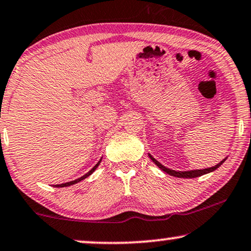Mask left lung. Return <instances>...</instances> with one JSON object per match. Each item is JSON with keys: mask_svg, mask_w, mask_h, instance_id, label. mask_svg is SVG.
I'll list each match as a JSON object with an SVG mask.
<instances>
[{"mask_svg": "<svg viewBox=\"0 0 251 251\" xmlns=\"http://www.w3.org/2000/svg\"><path fill=\"white\" fill-rule=\"evenodd\" d=\"M148 156L150 157V159H151L152 162L155 163V164H156L157 166H158V168H159L160 170H162V171L166 172V173H168V175L172 176H176V178H188V179H190V178H198V176H203V175H206V173L213 172V171H215V170L218 169L219 166L222 165L223 163L226 160V158H227V157H226V158H224V159L222 160V162L218 163V164H217V165L211 166V168H208V169H203V170H189V171H176V170H171V169L166 168V166H164L163 164H160L158 160L153 158V157H152L151 155H150V153H148Z\"/></svg>", "mask_w": 251, "mask_h": 251, "instance_id": "obj_1", "label": "left lung"}]
</instances>
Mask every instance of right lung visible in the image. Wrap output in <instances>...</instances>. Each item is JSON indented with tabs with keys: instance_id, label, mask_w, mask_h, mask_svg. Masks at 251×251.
<instances>
[{
	"instance_id": "obj_1",
	"label": "right lung",
	"mask_w": 251,
	"mask_h": 251,
	"mask_svg": "<svg viewBox=\"0 0 251 251\" xmlns=\"http://www.w3.org/2000/svg\"><path fill=\"white\" fill-rule=\"evenodd\" d=\"M101 160H102V158H101V159H100V160H99V162H98V163H96V165L94 166V168H93V169H92V170H91V171H89V172H87V173H86V175H83L82 176H80V178H78V179L73 180V181H70V182H65V183H61V185H56V187H69V186H72V185H75V183H76V182L81 181V180H83V179H86V178H87V176H91V175H92V173H93V172H94L96 169H98V166L100 165V163H101Z\"/></svg>"
}]
</instances>
